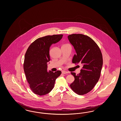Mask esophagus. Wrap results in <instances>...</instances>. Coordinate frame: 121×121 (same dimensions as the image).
<instances>
[{"label": "esophagus", "instance_id": "esophagus-1", "mask_svg": "<svg viewBox=\"0 0 121 121\" xmlns=\"http://www.w3.org/2000/svg\"><path fill=\"white\" fill-rule=\"evenodd\" d=\"M62 73H63V74H66V73H68V72H67V71H62Z\"/></svg>", "mask_w": 121, "mask_h": 121}]
</instances>
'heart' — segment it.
<instances>
[{"label":"heart","mask_w":121,"mask_h":121,"mask_svg":"<svg viewBox=\"0 0 121 121\" xmlns=\"http://www.w3.org/2000/svg\"><path fill=\"white\" fill-rule=\"evenodd\" d=\"M63 46H69V44H65V45H63Z\"/></svg>","instance_id":"1"}]
</instances>
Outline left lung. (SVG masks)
Listing matches in <instances>:
<instances>
[{"label":"left lung","mask_w":121,"mask_h":121,"mask_svg":"<svg viewBox=\"0 0 121 121\" xmlns=\"http://www.w3.org/2000/svg\"><path fill=\"white\" fill-rule=\"evenodd\" d=\"M68 38L76 52L73 63H81L83 66L78 74L71 73L75 80L70 86L78 94L84 95L92 90L100 78L103 64L102 54L97 43L87 36L73 34Z\"/></svg>","instance_id":"8db88e82"}]
</instances>
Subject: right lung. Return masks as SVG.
Here are the masks:
<instances>
[{
	"instance_id": "add662e5",
	"label": "right lung",
	"mask_w": 121,
	"mask_h": 121,
	"mask_svg": "<svg viewBox=\"0 0 121 121\" xmlns=\"http://www.w3.org/2000/svg\"><path fill=\"white\" fill-rule=\"evenodd\" d=\"M63 35H48L39 38L29 46L24 56L23 69L32 91L39 96L48 93L53 89L61 71H47L50 58L49 48L60 40Z\"/></svg>"
}]
</instances>
